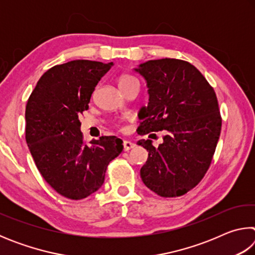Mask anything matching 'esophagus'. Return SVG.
<instances>
[{"mask_svg":"<svg viewBox=\"0 0 255 255\" xmlns=\"http://www.w3.org/2000/svg\"><path fill=\"white\" fill-rule=\"evenodd\" d=\"M123 145H124V150H125V152H127V150L131 149V148H133L136 146V144H133V143H131V141H129V140H125Z\"/></svg>","mask_w":255,"mask_h":255,"instance_id":"obj_1","label":"esophagus"}]
</instances>
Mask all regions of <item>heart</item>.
Segmentation results:
<instances>
[{"label": "heart", "instance_id": "1", "mask_svg": "<svg viewBox=\"0 0 255 255\" xmlns=\"http://www.w3.org/2000/svg\"><path fill=\"white\" fill-rule=\"evenodd\" d=\"M135 82H139L135 76L130 75V74H122L118 79V85L120 89H124L125 86H127L129 84L135 83Z\"/></svg>", "mask_w": 255, "mask_h": 255}]
</instances>
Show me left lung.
Wrapping results in <instances>:
<instances>
[{
    "instance_id": "left-lung-1",
    "label": "left lung",
    "mask_w": 255,
    "mask_h": 255,
    "mask_svg": "<svg viewBox=\"0 0 255 255\" xmlns=\"http://www.w3.org/2000/svg\"><path fill=\"white\" fill-rule=\"evenodd\" d=\"M136 71L145 77L149 93L137 133L165 135L156 147L150 139L138 141L148 152L141 180L158 196L181 197L199 184L213 161L222 130L217 97L205 76L185 60H148Z\"/></svg>"
}]
</instances>
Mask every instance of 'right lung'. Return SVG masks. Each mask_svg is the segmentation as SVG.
<instances>
[{
	"label": "right lung",
	"mask_w": 255,
	"mask_h": 255,
	"mask_svg": "<svg viewBox=\"0 0 255 255\" xmlns=\"http://www.w3.org/2000/svg\"><path fill=\"white\" fill-rule=\"evenodd\" d=\"M112 63L71 60L49 68L25 106V140L42 178L60 196L81 200L101 188L123 140L102 136L88 146L79 117L89 109L99 81Z\"/></svg>",
	"instance_id": "right-lung-1"
}]
</instances>
